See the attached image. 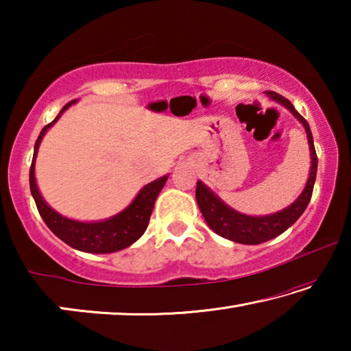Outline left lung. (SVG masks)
Listing matches in <instances>:
<instances>
[{"label":"left lung","mask_w":351,"mask_h":351,"mask_svg":"<svg viewBox=\"0 0 351 351\" xmlns=\"http://www.w3.org/2000/svg\"><path fill=\"white\" fill-rule=\"evenodd\" d=\"M266 94H268L272 100H277V102L287 106V108L304 123L311 150V171L300 197L297 198L293 204L288 206L287 209L268 217H247L232 210L230 207L226 206L223 201H219V198H217L203 182L198 181L195 195H197L199 210L203 213L206 223L209 224V228L215 234L221 235L228 240H232L235 243H243V245H260V243L268 241L271 239H274V237L283 234L289 226H293L297 219H299L302 213L305 212L308 203H310L314 181H316L317 173V154L316 148H314L313 134L308 122L297 112L293 104H291L287 97H283L274 91H266Z\"/></svg>","instance_id":"8db88e82"}]
</instances>
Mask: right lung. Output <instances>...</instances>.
Returning a JSON list of instances; mask_svg holds the SVG:
<instances>
[{
  "label": "right lung",
  "instance_id": "1",
  "mask_svg": "<svg viewBox=\"0 0 351 351\" xmlns=\"http://www.w3.org/2000/svg\"><path fill=\"white\" fill-rule=\"evenodd\" d=\"M74 102L75 100H71V102L63 106L54 121L47 123V125L41 130L38 139L35 142L34 158L31 170H29V186H31V193L35 199V204H37L40 215L43 218L47 228L71 247L91 254H108L121 251V249L130 246L132 243L141 239L142 234L145 232L153 212L154 201H156L159 192H161L165 181H167V176H162L156 181L147 184L125 210L110 219H105V221L80 223L74 221V219L64 218L62 215H58L56 210H52L51 207L45 203V199L41 198L37 189V182H35V156H37L38 145L41 142V138H43V134L46 133V130L49 128L52 123H56L57 119L62 116V112Z\"/></svg>",
  "mask_w": 351,
  "mask_h": 351
}]
</instances>
